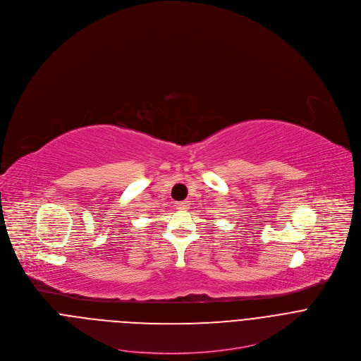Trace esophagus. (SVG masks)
Listing matches in <instances>:
<instances>
[{"mask_svg":"<svg viewBox=\"0 0 361 361\" xmlns=\"http://www.w3.org/2000/svg\"><path fill=\"white\" fill-rule=\"evenodd\" d=\"M176 208H178V209H188V208H189V202L176 203Z\"/></svg>","mask_w":361,"mask_h":361,"instance_id":"34e87169","label":"esophagus"}]
</instances>
